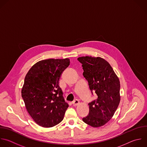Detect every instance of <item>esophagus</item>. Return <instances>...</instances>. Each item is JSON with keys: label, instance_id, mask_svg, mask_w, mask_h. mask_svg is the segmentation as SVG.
<instances>
[{"label": "esophagus", "instance_id": "34e87169", "mask_svg": "<svg viewBox=\"0 0 147 147\" xmlns=\"http://www.w3.org/2000/svg\"><path fill=\"white\" fill-rule=\"evenodd\" d=\"M79 103H80V101H79L78 100H77V99L74 100V101L72 102V104H73V105L74 106H77Z\"/></svg>", "mask_w": 147, "mask_h": 147}]
</instances>
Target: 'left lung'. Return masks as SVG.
<instances>
[{
	"mask_svg": "<svg viewBox=\"0 0 147 147\" xmlns=\"http://www.w3.org/2000/svg\"><path fill=\"white\" fill-rule=\"evenodd\" d=\"M77 59L82 64L83 76L92 94H97V98L88 103L89 114L82 121L93 127L102 126L111 119L119 106V78L109 62L102 58L86 56Z\"/></svg>",
	"mask_w": 147,
	"mask_h": 147,
	"instance_id": "8db88e82",
	"label": "left lung"
}]
</instances>
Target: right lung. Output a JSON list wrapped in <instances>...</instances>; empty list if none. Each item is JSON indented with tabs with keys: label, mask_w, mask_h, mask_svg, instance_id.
Masks as SVG:
<instances>
[{
	"label": "right lung",
	"mask_w": 147,
	"mask_h": 147,
	"mask_svg": "<svg viewBox=\"0 0 147 147\" xmlns=\"http://www.w3.org/2000/svg\"><path fill=\"white\" fill-rule=\"evenodd\" d=\"M69 65V58L42 60L34 64L25 76L22 97L28 113L40 126L53 127L64 118L69 105L59 81Z\"/></svg>",
	"instance_id": "right-lung-1"
}]
</instances>
